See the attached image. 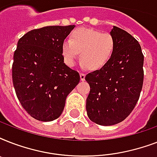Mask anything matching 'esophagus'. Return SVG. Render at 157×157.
<instances>
[{
  "mask_svg": "<svg viewBox=\"0 0 157 157\" xmlns=\"http://www.w3.org/2000/svg\"><path fill=\"white\" fill-rule=\"evenodd\" d=\"M80 77H81V81H85V78H86V74L81 72V73H80Z\"/></svg>",
  "mask_w": 157,
  "mask_h": 157,
  "instance_id": "34e87169",
  "label": "esophagus"
}]
</instances>
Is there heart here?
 Wrapping results in <instances>:
<instances>
[{
    "label": "heart",
    "instance_id": "1",
    "mask_svg": "<svg viewBox=\"0 0 157 157\" xmlns=\"http://www.w3.org/2000/svg\"><path fill=\"white\" fill-rule=\"evenodd\" d=\"M116 45V39L111 33H102L91 28H77L71 33L69 40L63 43L62 54L65 63L73 67L80 53L81 65L96 71L109 63Z\"/></svg>",
    "mask_w": 157,
    "mask_h": 157
}]
</instances>
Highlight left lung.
Wrapping results in <instances>:
<instances>
[{"mask_svg":"<svg viewBox=\"0 0 157 157\" xmlns=\"http://www.w3.org/2000/svg\"><path fill=\"white\" fill-rule=\"evenodd\" d=\"M110 33L117 42L112 59L104 67L86 76L90 87L87 115L100 125L124 121L134 110L144 84V56L139 41L115 26Z\"/></svg>","mask_w":157,"mask_h":157,"instance_id":"obj_1","label":"left lung"}]
</instances>
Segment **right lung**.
<instances>
[{
	"mask_svg": "<svg viewBox=\"0 0 157 157\" xmlns=\"http://www.w3.org/2000/svg\"><path fill=\"white\" fill-rule=\"evenodd\" d=\"M75 25L48 26L28 32L13 54L12 79L22 107L36 120L60 117L67 96L80 81L63 62L62 45Z\"/></svg>",
	"mask_w": 157,
	"mask_h": 157,
	"instance_id": "obj_1",
	"label": "right lung"
}]
</instances>
